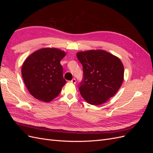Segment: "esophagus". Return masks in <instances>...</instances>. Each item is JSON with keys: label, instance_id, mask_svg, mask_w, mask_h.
Listing matches in <instances>:
<instances>
[{"label": "esophagus", "instance_id": "obj_1", "mask_svg": "<svg viewBox=\"0 0 153 153\" xmlns=\"http://www.w3.org/2000/svg\"><path fill=\"white\" fill-rule=\"evenodd\" d=\"M70 82L72 83V84H75V83H76V80L75 79V78H73L72 80L70 81Z\"/></svg>", "mask_w": 153, "mask_h": 153}]
</instances>
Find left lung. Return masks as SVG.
I'll return each instance as SVG.
<instances>
[{
    "label": "left lung",
    "mask_w": 153,
    "mask_h": 153,
    "mask_svg": "<svg viewBox=\"0 0 153 153\" xmlns=\"http://www.w3.org/2000/svg\"><path fill=\"white\" fill-rule=\"evenodd\" d=\"M84 69V80L79 90L87 103L99 105L114 96L124 80V66L115 55L103 50L76 53Z\"/></svg>",
    "instance_id": "1"
}]
</instances>
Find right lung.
<instances>
[{
  "mask_svg": "<svg viewBox=\"0 0 153 153\" xmlns=\"http://www.w3.org/2000/svg\"><path fill=\"white\" fill-rule=\"evenodd\" d=\"M64 51L56 48H43L27 57L22 66L26 87L37 100L48 103L61 92L66 80L60 61L66 56Z\"/></svg>",
  "mask_w": 153,
  "mask_h": 153,
  "instance_id": "right-lung-1",
  "label": "right lung"
}]
</instances>
